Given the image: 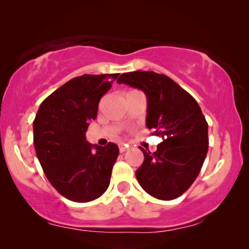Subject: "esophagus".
<instances>
[{"label":"esophagus","instance_id":"esophagus-1","mask_svg":"<svg viewBox=\"0 0 249 249\" xmlns=\"http://www.w3.org/2000/svg\"><path fill=\"white\" fill-rule=\"evenodd\" d=\"M127 149H128L127 146H124V145L119 146V151H120V153H124L125 151H127Z\"/></svg>","mask_w":249,"mask_h":249}]
</instances>
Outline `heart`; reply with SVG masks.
Segmentation results:
<instances>
[{"instance_id":"obj_1","label":"heart","mask_w":249,"mask_h":249,"mask_svg":"<svg viewBox=\"0 0 249 249\" xmlns=\"http://www.w3.org/2000/svg\"><path fill=\"white\" fill-rule=\"evenodd\" d=\"M132 91H134V90H132Z\"/></svg>"}]
</instances>
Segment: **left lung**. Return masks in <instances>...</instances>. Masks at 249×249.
<instances>
[{
  "mask_svg": "<svg viewBox=\"0 0 249 249\" xmlns=\"http://www.w3.org/2000/svg\"><path fill=\"white\" fill-rule=\"evenodd\" d=\"M119 84L139 88L147 97L146 127L163 139L151 153L142 147L139 185L162 200L181 196L199 175L209 149V125L192 95L165 74L154 71L122 73Z\"/></svg>",
  "mask_w": 249,
  "mask_h": 249,
  "instance_id": "8db88e82",
  "label": "left lung"
}]
</instances>
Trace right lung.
I'll list each match as a JSON object with an SVG mask.
<instances>
[{"label":"right lung","mask_w":249,"mask_h":249,"mask_svg":"<svg viewBox=\"0 0 249 249\" xmlns=\"http://www.w3.org/2000/svg\"><path fill=\"white\" fill-rule=\"evenodd\" d=\"M118 76L72 78L42 102L34 120V144L43 171L51 185L72 202L96 199L110 185L119 147L114 142L91 145L85 134Z\"/></svg>","instance_id":"right-lung-1"}]
</instances>
